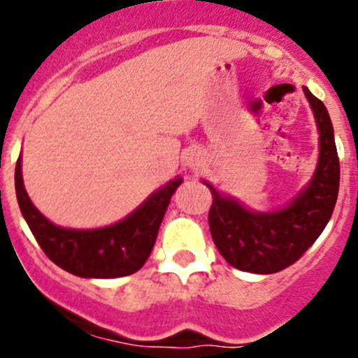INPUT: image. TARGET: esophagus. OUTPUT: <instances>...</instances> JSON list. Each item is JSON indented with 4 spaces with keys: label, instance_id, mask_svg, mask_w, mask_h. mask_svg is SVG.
<instances>
[{
    "label": "esophagus",
    "instance_id": "1",
    "mask_svg": "<svg viewBox=\"0 0 358 358\" xmlns=\"http://www.w3.org/2000/svg\"><path fill=\"white\" fill-rule=\"evenodd\" d=\"M189 164H190V166H196V164H197V159H196V157H190Z\"/></svg>",
    "mask_w": 358,
    "mask_h": 358
}]
</instances>
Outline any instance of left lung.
Listing matches in <instances>:
<instances>
[{
  "mask_svg": "<svg viewBox=\"0 0 358 358\" xmlns=\"http://www.w3.org/2000/svg\"><path fill=\"white\" fill-rule=\"evenodd\" d=\"M320 133V156L310 185L282 211H248L222 197L209 183L213 206L209 230L220 255L232 266L251 273H275L298 262L322 234L334 211L339 190V157L333 122L326 106L303 88Z\"/></svg>",
  "mask_w": 358,
  "mask_h": 358,
  "instance_id": "obj_1",
  "label": "left lung"
}]
</instances>
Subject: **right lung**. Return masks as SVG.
<instances>
[{"mask_svg":"<svg viewBox=\"0 0 358 358\" xmlns=\"http://www.w3.org/2000/svg\"><path fill=\"white\" fill-rule=\"evenodd\" d=\"M182 182V178L173 180L115 225L96 230H69L53 225L36 209L24 189L20 159L15 166L17 201L32 236L55 265L86 279H115L142 268L156 243L171 196Z\"/></svg>","mask_w":358,"mask_h":358,"instance_id":"obj_1","label":"right lung"}]
</instances>
